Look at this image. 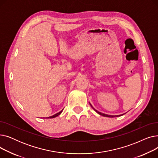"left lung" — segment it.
Wrapping results in <instances>:
<instances>
[{"label": "left lung", "mask_w": 158, "mask_h": 158, "mask_svg": "<svg viewBox=\"0 0 158 158\" xmlns=\"http://www.w3.org/2000/svg\"><path fill=\"white\" fill-rule=\"evenodd\" d=\"M90 105H91V104H89ZM91 106L92 107V108L98 113V114H101V115H102V116H103V117H120V116H122V115H123V114H120V115H109V114H104V113H101V112H99V111H97L96 110H95L94 107H93V106L91 105Z\"/></svg>", "instance_id": "1"}]
</instances>
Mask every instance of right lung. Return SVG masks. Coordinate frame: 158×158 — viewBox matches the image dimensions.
Instances as JSON below:
<instances>
[{
    "label": "right lung",
    "mask_w": 158,
    "mask_h": 158,
    "mask_svg": "<svg viewBox=\"0 0 158 158\" xmlns=\"http://www.w3.org/2000/svg\"><path fill=\"white\" fill-rule=\"evenodd\" d=\"M62 111H63V110L61 111H60L59 113H56V114H54V115H52V116H51V117H47L48 118H55V117H57L58 115H60L61 113V112H62Z\"/></svg>",
    "instance_id": "obj_1"
}]
</instances>
